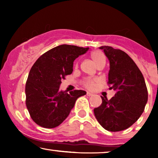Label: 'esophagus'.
Here are the masks:
<instances>
[{
    "label": "esophagus",
    "instance_id": "1",
    "mask_svg": "<svg viewBox=\"0 0 158 158\" xmlns=\"http://www.w3.org/2000/svg\"><path fill=\"white\" fill-rule=\"evenodd\" d=\"M94 94L92 93H90V92H87V96H88V97H91V96H93Z\"/></svg>",
    "mask_w": 158,
    "mask_h": 158
}]
</instances>
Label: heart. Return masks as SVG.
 Returning <instances> with one entry per match:
<instances>
[{
	"instance_id": "1",
	"label": "heart",
	"mask_w": 158,
	"mask_h": 158,
	"mask_svg": "<svg viewBox=\"0 0 158 158\" xmlns=\"http://www.w3.org/2000/svg\"><path fill=\"white\" fill-rule=\"evenodd\" d=\"M90 56H91V59H93L96 65L99 66V64H101L102 63H106V55L102 51H99V50H95L93 51L90 53ZM95 82L96 79H85L83 81V85L88 89H93L95 87Z\"/></svg>"
}]
</instances>
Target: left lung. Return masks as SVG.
I'll return each mask as SVG.
<instances>
[{"label": "left lung", "instance_id": "obj_1", "mask_svg": "<svg viewBox=\"0 0 158 158\" xmlns=\"http://www.w3.org/2000/svg\"><path fill=\"white\" fill-rule=\"evenodd\" d=\"M99 48L109 60L108 84L116 94L110 100L101 97L102 102L94 108V114L107 131H123L143 114L148 101L147 88L142 73L128 54L109 46Z\"/></svg>", "mask_w": 158, "mask_h": 158}]
</instances>
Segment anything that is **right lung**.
Returning <instances> with one entry per match:
<instances>
[{"label":"right lung","mask_w":158,"mask_h":158,"mask_svg":"<svg viewBox=\"0 0 158 158\" xmlns=\"http://www.w3.org/2000/svg\"><path fill=\"white\" fill-rule=\"evenodd\" d=\"M62 44L41 55L32 65L25 87L26 106L32 120L46 128L59 126L68 117L85 90L60 91L61 80L73 72V61L88 50Z\"/></svg>","instance_id":"right-lung-1"}]
</instances>
